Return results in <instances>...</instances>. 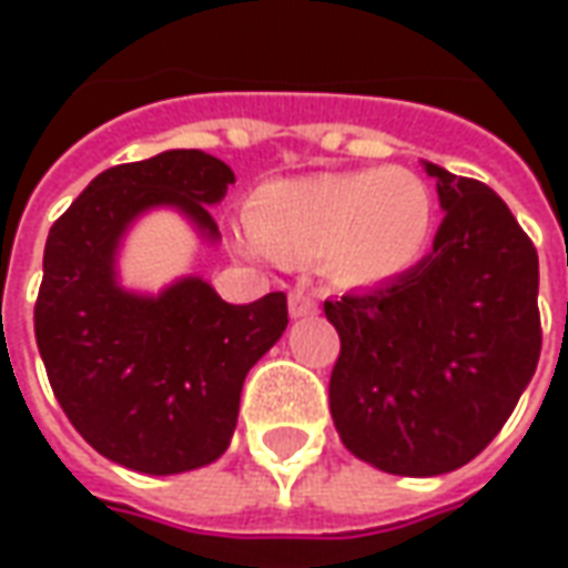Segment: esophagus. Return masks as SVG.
I'll list each match as a JSON object with an SVG mask.
<instances>
[{
	"instance_id": "34e87169",
	"label": "esophagus",
	"mask_w": 568,
	"mask_h": 568,
	"mask_svg": "<svg viewBox=\"0 0 568 568\" xmlns=\"http://www.w3.org/2000/svg\"><path fill=\"white\" fill-rule=\"evenodd\" d=\"M288 310H292V316L316 313V297L310 295L307 288H292V292H288Z\"/></svg>"
}]
</instances>
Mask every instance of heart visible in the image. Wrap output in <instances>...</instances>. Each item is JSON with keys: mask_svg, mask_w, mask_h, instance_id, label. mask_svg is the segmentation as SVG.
Instances as JSON below:
<instances>
[{"mask_svg": "<svg viewBox=\"0 0 568 568\" xmlns=\"http://www.w3.org/2000/svg\"><path fill=\"white\" fill-rule=\"evenodd\" d=\"M435 222L432 191L410 170H362L261 187L252 231L280 258H328L356 280H377L419 258Z\"/></svg>", "mask_w": 568, "mask_h": 568, "instance_id": "b5f03b06", "label": "heart"}]
</instances>
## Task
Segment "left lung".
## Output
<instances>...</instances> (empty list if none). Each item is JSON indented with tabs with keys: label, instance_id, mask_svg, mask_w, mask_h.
Returning a JSON list of instances; mask_svg holds the SVG:
<instances>
[{
	"label": "left lung",
	"instance_id": "obj_1",
	"mask_svg": "<svg viewBox=\"0 0 568 568\" xmlns=\"http://www.w3.org/2000/svg\"><path fill=\"white\" fill-rule=\"evenodd\" d=\"M426 170L444 210L432 252L371 292L325 301L341 334L334 426L353 456L405 477L471 463L511 417L541 353L532 240L493 187Z\"/></svg>",
	"mask_w": 568,
	"mask_h": 568
}]
</instances>
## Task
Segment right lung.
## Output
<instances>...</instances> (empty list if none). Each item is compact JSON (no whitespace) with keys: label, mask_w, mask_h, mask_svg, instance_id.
Segmentation results:
<instances>
[{"label":"right lung","mask_w":568,"mask_h":568,"mask_svg":"<svg viewBox=\"0 0 568 568\" xmlns=\"http://www.w3.org/2000/svg\"><path fill=\"white\" fill-rule=\"evenodd\" d=\"M231 166L197 149L118 163L51 227L36 297V344L69 423L105 459L142 475H179L219 459L248 368L288 325L283 292L227 304L187 276L161 297L115 283V248L149 206H175L215 240L212 203Z\"/></svg>","instance_id":"right-lung-1"}]
</instances>
